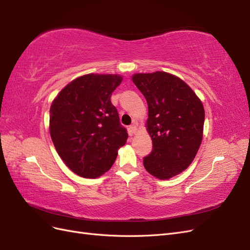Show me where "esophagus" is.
Instances as JSON below:
<instances>
[{
    "mask_svg": "<svg viewBox=\"0 0 250 250\" xmlns=\"http://www.w3.org/2000/svg\"><path fill=\"white\" fill-rule=\"evenodd\" d=\"M137 128H138L137 123H133L132 125H130V126H129V131H130L131 133H134L135 131H137Z\"/></svg>",
    "mask_w": 250,
    "mask_h": 250,
    "instance_id": "34e87169",
    "label": "esophagus"
}]
</instances>
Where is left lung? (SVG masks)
Here are the masks:
<instances>
[{
	"instance_id": "1",
	"label": "left lung",
	"mask_w": 250,
	"mask_h": 250,
	"mask_svg": "<svg viewBox=\"0 0 250 250\" xmlns=\"http://www.w3.org/2000/svg\"><path fill=\"white\" fill-rule=\"evenodd\" d=\"M132 81L148 104L146 127L153 148L144 157V167L160 179L176 176L200 147L203 105L185 81L169 73L134 74Z\"/></svg>"
}]
</instances>
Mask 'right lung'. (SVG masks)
<instances>
[{"label":"right lung","mask_w":250,"mask_h":250,"mask_svg":"<svg viewBox=\"0 0 250 250\" xmlns=\"http://www.w3.org/2000/svg\"><path fill=\"white\" fill-rule=\"evenodd\" d=\"M120 75L87 74L63 87L50 108V134L63 163L77 175L108 171L128 138L110 97Z\"/></svg>","instance_id":"add662e5"}]
</instances>
